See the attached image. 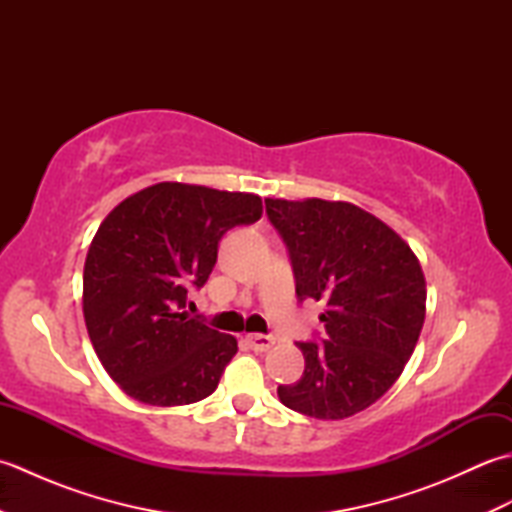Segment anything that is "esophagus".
Returning a JSON list of instances; mask_svg holds the SVG:
<instances>
[{
    "instance_id": "obj_1",
    "label": "esophagus",
    "mask_w": 512,
    "mask_h": 512,
    "mask_svg": "<svg viewBox=\"0 0 512 512\" xmlns=\"http://www.w3.org/2000/svg\"><path fill=\"white\" fill-rule=\"evenodd\" d=\"M246 343L253 347L255 352H268L270 347L275 345V339H273V336H268V334H248Z\"/></svg>"
}]
</instances>
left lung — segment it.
<instances>
[{
  "instance_id": "obj_1",
  "label": "left lung",
  "mask_w": 512,
  "mask_h": 512,
  "mask_svg": "<svg viewBox=\"0 0 512 512\" xmlns=\"http://www.w3.org/2000/svg\"><path fill=\"white\" fill-rule=\"evenodd\" d=\"M268 220L290 253L297 297L325 303V339L297 343L303 376L279 400L319 420L367 409L396 383L416 350L427 284L394 228L350 202L266 198Z\"/></svg>"
}]
</instances>
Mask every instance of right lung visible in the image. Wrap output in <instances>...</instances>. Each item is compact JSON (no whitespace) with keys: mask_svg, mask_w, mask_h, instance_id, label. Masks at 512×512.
<instances>
[{"mask_svg":"<svg viewBox=\"0 0 512 512\" xmlns=\"http://www.w3.org/2000/svg\"><path fill=\"white\" fill-rule=\"evenodd\" d=\"M264 213L253 193L158 182L129 195L96 231L83 268V317L105 372L156 407L211 396L237 339L184 312L226 231Z\"/></svg>","mask_w":512,"mask_h":512,"instance_id":"right-lung-1","label":"right lung"}]
</instances>
